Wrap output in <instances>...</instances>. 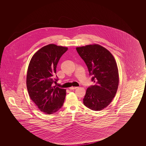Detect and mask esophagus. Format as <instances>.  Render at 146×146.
I'll list each match as a JSON object with an SVG mask.
<instances>
[{"mask_svg":"<svg viewBox=\"0 0 146 146\" xmlns=\"http://www.w3.org/2000/svg\"><path fill=\"white\" fill-rule=\"evenodd\" d=\"M77 88H78V87H73V86H72V87L70 88L69 89H70V90H74V89H76Z\"/></svg>","mask_w":146,"mask_h":146,"instance_id":"obj_1","label":"esophagus"}]
</instances>
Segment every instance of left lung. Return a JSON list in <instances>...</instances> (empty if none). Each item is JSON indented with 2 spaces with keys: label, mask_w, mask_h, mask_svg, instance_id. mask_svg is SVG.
<instances>
[{
  "label": "left lung",
  "mask_w": 146,
  "mask_h": 146,
  "mask_svg": "<svg viewBox=\"0 0 146 146\" xmlns=\"http://www.w3.org/2000/svg\"><path fill=\"white\" fill-rule=\"evenodd\" d=\"M76 50L95 83L87 89L84 104L93 111H101L111 104L118 90L119 72L116 61L107 49L98 44L77 47Z\"/></svg>",
  "instance_id": "obj_1"
}]
</instances>
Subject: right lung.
I'll return each instance as SVG.
<instances>
[{"label":"right lung","instance_id":"obj_1","mask_svg":"<svg viewBox=\"0 0 146 146\" xmlns=\"http://www.w3.org/2000/svg\"><path fill=\"white\" fill-rule=\"evenodd\" d=\"M68 48L51 44L44 46L32 56L28 65L26 84L29 96L39 110L51 114L63 106L66 90L52 84L56 67Z\"/></svg>","mask_w":146,"mask_h":146}]
</instances>
